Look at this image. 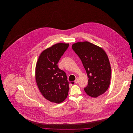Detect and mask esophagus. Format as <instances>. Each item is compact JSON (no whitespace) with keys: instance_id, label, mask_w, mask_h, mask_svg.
Here are the masks:
<instances>
[{"instance_id":"obj_1","label":"esophagus","mask_w":133,"mask_h":133,"mask_svg":"<svg viewBox=\"0 0 133 133\" xmlns=\"http://www.w3.org/2000/svg\"><path fill=\"white\" fill-rule=\"evenodd\" d=\"M74 82H75V83L76 84L78 83V78H76V80H75Z\"/></svg>"}]
</instances>
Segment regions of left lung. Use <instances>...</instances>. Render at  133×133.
I'll use <instances>...</instances> for the list:
<instances>
[{
  "label": "left lung",
  "mask_w": 133,
  "mask_h": 133,
  "mask_svg": "<svg viewBox=\"0 0 133 133\" xmlns=\"http://www.w3.org/2000/svg\"><path fill=\"white\" fill-rule=\"evenodd\" d=\"M72 49L82 61L88 77L84 90L90 97L96 98L104 94L109 87L111 68L109 58L101 47L88 41L72 45Z\"/></svg>",
  "instance_id": "left-lung-1"
}]
</instances>
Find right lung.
Returning a JSON list of instances; mask_svg holds the SVG:
<instances>
[{
	"label": "right lung",
	"instance_id": "right-lung-1",
	"mask_svg": "<svg viewBox=\"0 0 133 133\" xmlns=\"http://www.w3.org/2000/svg\"><path fill=\"white\" fill-rule=\"evenodd\" d=\"M69 43H59L43 51L35 68V79L42 96L51 102L59 104L67 98L69 82L65 72L57 63Z\"/></svg>",
	"mask_w": 133,
	"mask_h": 133
}]
</instances>
